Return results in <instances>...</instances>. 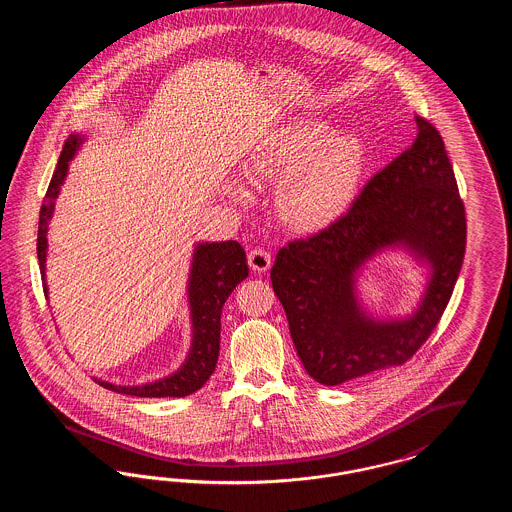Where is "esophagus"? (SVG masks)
I'll list each match as a JSON object with an SVG mask.
<instances>
[{
	"instance_id": "obj_1",
	"label": "esophagus",
	"mask_w": 512,
	"mask_h": 512,
	"mask_svg": "<svg viewBox=\"0 0 512 512\" xmlns=\"http://www.w3.org/2000/svg\"><path fill=\"white\" fill-rule=\"evenodd\" d=\"M247 261H249V267L253 268L255 272H267L272 259H270V253H268V251L259 247V249L249 251Z\"/></svg>"
}]
</instances>
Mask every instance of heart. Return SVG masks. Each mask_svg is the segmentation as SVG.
Segmentation results:
<instances>
[{
	"instance_id": "b5f03b06",
	"label": "heart",
	"mask_w": 512,
	"mask_h": 512,
	"mask_svg": "<svg viewBox=\"0 0 512 512\" xmlns=\"http://www.w3.org/2000/svg\"><path fill=\"white\" fill-rule=\"evenodd\" d=\"M365 159V146L355 134H334V126L324 121H301L280 128L253 157L251 171L284 178L278 194L282 217L311 230L347 209Z\"/></svg>"
}]
</instances>
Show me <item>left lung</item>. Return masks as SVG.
I'll return each instance as SVG.
<instances>
[{
	"label": "left lung",
	"instance_id": "left-lung-1",
	"mask_svg": "<svg viewBox=\"0 0 512 512\" xmlns=\"http://www.w3.org/2000/svg\"><path fill=\"white\" fill-rule=\"evenodd\" d=\"M413 146L370 178L349 211L309 240L276 255L270 280L293 345L318 384L340 386L407 363L443 315L466 247L464 205L438 130L422 117ZM386 248L429 267L427 288L407 318L376 319L356 278Z\"/></svg>",
	"mask_w": 512,
	"mask_h": 512
}]
</instances>
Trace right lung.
<instances>
[{
  "label": "right lung",
  "mask_w": 512,
  "mask_h": 512,
  "mask_svg": "<svg viewBox=\"0 0 512 512\" xmlns=\"http://www.w3.org/2000/svg\"><path fill=\"white\" fill-rule=\"evenodd\" d=\"M84 144L82 134H71L61 151L55 172L49 182L48 194L40 209L38 224V263L48 297L46 284V259H48L49 220L55 211V199L69 174V163ZM249 268L242 245L228 242H201L195 245L190 278H188V305L192 317V345L182 366L171 376L159 378L140 386H117L94 378L99 386L136 397H186L199 390L213 374L220 349V313L228 295L247 278Z\"/></svg>",
  "instance_id": "1"
}]
</instances>
